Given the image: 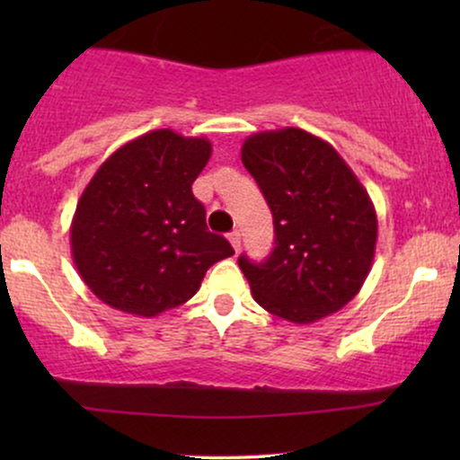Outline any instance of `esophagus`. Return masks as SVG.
<instances>
[{
	"label": "esophagus",
	"instance_id": "1",
	"mask_svg": "<svg viewBox=\"0 0 460 460\" xmlns=\"http://www.w3.org/2000/svg\"><path fill=\"white\" fill-rule=\"evenodd\" d=\"M229 242H231V246H234V251H235V252L240 251V246H242L240 231H231V234H229Z\"/></svg>",
	"mask_w": 460,
	"mask_h": 460
}]
</instances>
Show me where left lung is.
I'll return each mask as SVG.
<instances>
[{
  "mask_svg": "<svg viewBox=\"0 0 460 460\" xmlns=\"http://www.w3.org/2000/svg\"><path fill=\"white\" fill-rule=\"evenodd\" d=\"M242 164L277 234L266 261L237 260L252 298L294 324L340 311L372 270L378 220L367 190L329 142L298 128L248 136Z\"/></svg>",
  "mask_w": 460,
  "mask_h": 460,
  "instance_id": "8db88e82",
  "label": "left lung"
}]
</instances>
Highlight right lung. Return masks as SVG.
<instances>
[{
  "instance_id": "add662e5",
  "label": "right lung",
  "mask_w": 460,
  "mask_h": 460,
  "mask_svg": "<svg viewBox=\"0 0 460 460\" xmlns=\"http://www.w3.org/2000/svg\"><path fill=\"white\" fill-rule=\"evenodd\" d=\"M209 157L208 138L155 129L99 166L71 223L73 261L99 300L153 318L188 303L208 268L234 255L192 194Z\"/></svg>"
}]
</instances>
